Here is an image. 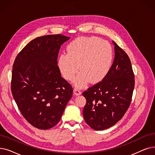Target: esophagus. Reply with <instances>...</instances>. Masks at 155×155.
<instances>
[{
	"instance_id": "obj_1",
	"label": "esophagus",
	"mask_w": 155,
	"mask_h": 155,
	"mask_svg": "<svg viewBox=\"0 0 155 155\" xmlns=\"http://www.w3.org/2000/svg\"><path fill=\"white\" fill-rule=\"evenodd\" d=\"M73 92H74V94H75V95H76V96L80 95V94H82L81 90H80V89H78V88H75V89H74Z\"/></svg>"
}]
</instances>
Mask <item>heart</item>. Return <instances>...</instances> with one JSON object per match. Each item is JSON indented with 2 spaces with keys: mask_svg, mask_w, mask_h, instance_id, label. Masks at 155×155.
<instances>
[{
  "mask_svg": "<svg viewBox=\"0 0 155 155\" xmlns=\"http://www.w3.org/2000/svg\"><path fill=\"white\" fill-rule=\"evenodd\" d=\"M113 51L111 44L96 37H80L74 39L58 60V66L64 78L72 80L78 68L81 71L75 84L78 87L90 82L97 83L111 70ZM79 67H78V66Z\"/></svg>",
  "mask_w": 155,
  "mask_h": 155,
  "instance_id": "1",
  "label": "heart"
}]
</instances>
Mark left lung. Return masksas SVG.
Here are the masks:
<instances>
[{"label": "left lung", "instance_id": "obj_1", "mask_svg": "<svg viewBox=\"0 0 155 155\" xmlns=\"http://www.w3.org/2000/svg\"><path fill=\"white\" fill-rule=\"evenodd\" d=\"M115 59L107 75L83 92L87 100L83 110L85 122L102 130L122 119L130 106L135 85L130 60L115 42Z\"/></svg>", "mask_w": 155, "mask_h": 155}]
</instances>
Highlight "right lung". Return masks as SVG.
Here are the masks:
<instances>
[{"instance_id": "add662e5", "label": "right lung", "mask_w": 155, "mask_h": 155, "mask_svg": "<svg viewBox=\"0 0 155 155\" xmlns=\"http://www.w3.org/2000/svg\"><path fill=\"white\" fill-rule=\"evenodd\" d=\"M69 39L60 34L37 37L13 64L12 96L23 117L37 129L58 124L72 97V87L61 77L57 61L61 45Z\"/></svg>"}]
</instances>
